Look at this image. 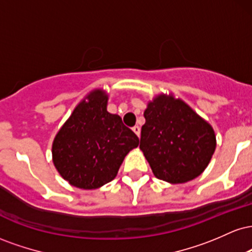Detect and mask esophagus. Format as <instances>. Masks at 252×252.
Returning <instances> with one entry per match:
<instances>
[{
    "mask_svg": "<svg viewBox=\"0 0 252 252\" xmlns=\"http://www.w3.org/2000/svg\"><path fill=\"white\" fill-rule=\"evenodd\" d=\"M132 131L135 132L136 135L138 136V137H140V135H141V129H140V126H135L134 128H132Z\"/></svg>",
    "mask_w": 252,
    "mask_h": 252,
    "instance_id": "obj_1",
    "label": "esophagus"
}]
</instances>
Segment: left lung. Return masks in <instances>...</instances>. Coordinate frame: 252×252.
Segmentation results:
<instances>
[{"label": "left lung", "instance_id": "1", "mask_svg": "<svg viewBox=\"0 0 252 252\" xmlns=\"http://www.w3.org/2000/svg\"><path fill=\"white\" fill-rule=\"evenodd\" d=\"M140 148L160 180L184 184L204 172L216 149L212 126L182 100L156 97L144 111Z\"/></svg>", "mask_w": 252, "mask_h": 252}]
</instances>
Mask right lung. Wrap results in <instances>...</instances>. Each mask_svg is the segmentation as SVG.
<instances>
[{"label":"right lung","mask_w":252,"mask_h":252,"mask_svg":"<svg viewBox=\"0 0 252 252\" xmlns=\"http://www.w3.org/2000/svg\"><path fill=\"white\" fill-rule=\"evenodd\" d=\"M74 109L54 138L52 154L58 172L72 186L94 189L114 180L124 156L138 137L118 115L106 111L108 96L94 90Z\"/></svg>","instance_id":"obj_1"}]
</instances>
